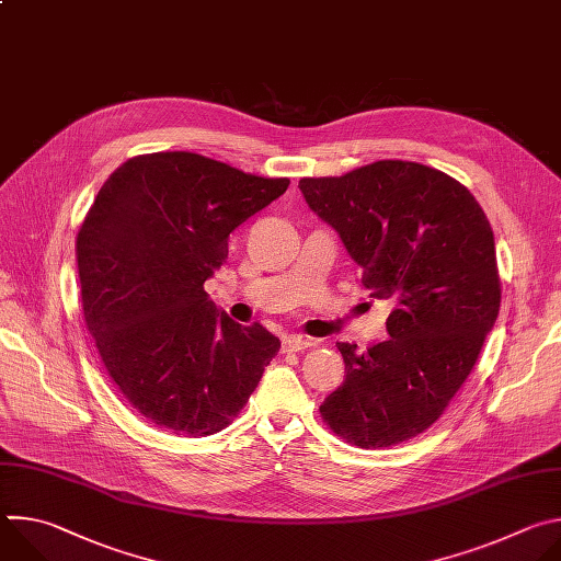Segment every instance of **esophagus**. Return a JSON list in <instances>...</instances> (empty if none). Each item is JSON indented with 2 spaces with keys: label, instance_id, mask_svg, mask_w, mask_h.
I'll use <instances>...</instances> for the list:
<instances>
[{
  "label": "esophagus",
  "instance_id": "1",
  "mask_svg": "<svg viewBox=\"0 0 561 561\" xmlns=\"http://www.w3.org/2000/svg\"><path fill=\"white\" fill-rule=\"evenodd\" d=\"M312 346V340L301 337V335H284L282 337V351L293 353V351H306Z\"/></svg>",
  "mask_w": 561,
  "mask_h": 561
}]
</instances>
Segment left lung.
<instances>
[{
    "label": "left lung",
    "mask_w": 561,
    "mask_h": 561,
    "mask_svg": "<svg viewBox=\"0 0 561 561\" xmlns=\"http://www.w3.org/2000/svg\"><path fill=\"white\" fill-rule=\"evenodd\" d=\"M299 191L327 221L375 299H388V340L359 353L340 342L344 383L319 407L359 448H386L439 420L470 375L500 312L495 237L457 180L415 162L306 178Z\"/></svg>",
    "instance_id": "8db88e82"
}]
</instances>
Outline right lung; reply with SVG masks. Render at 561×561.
I'll use <instances>...</instances> for the list:
<instances>
[{"instance_id": "obj_1", "label": "right lung", "mask_w": 561, "mask_h": 561, "mask_svg": "<svg viewBox=\"0 0 561 561\" xmlns=\"http://www.w3.org/2000/svg\"><path fill=\"white\" fill-rule=\"evenodd\" d=\"M195 152L128 159L100 188L77 234L87 327L130 407L186 437L226 428L279 340L242 327L204 290L228 237L286 193Z\"/></svg>"}]
</instances>
